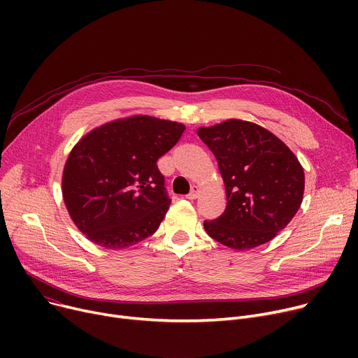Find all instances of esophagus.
Instances as JSON below:
<instances>
[{
  "label": "esophagus",
  "mask_w": 358,
  "mask_h": 358,
  "mask_svg": "<svg viewBox=\"0 0 358 358\" xmlns=\"http://www.w3.org/2000/svg\"><path fill=\"white\" fill-rule=\"evenodd\" d=\"M199 193H200V187L193 185V187H192V192H190L189 194H187V199H189V200H194V199H197Z\"/></svg>",
  "instance_id": "1"
}]
</instances>
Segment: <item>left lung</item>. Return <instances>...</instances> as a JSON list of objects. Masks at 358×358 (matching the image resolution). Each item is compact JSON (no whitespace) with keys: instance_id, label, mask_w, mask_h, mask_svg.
<instances>
[{"instance_id":"8db88e82","label":"left lung","mask_w":358,"mask_h":358,"mask_svg":"<svg viewBox=\"0 0 358 358\" xmlns=\"http://www.w3.org/2000/svg\"><path fill=\"white\" fill-rule=\"evenodd\" d=\"M213 152L227 190V209L204 229L222 245L243 251L285 229L303 200L305 173L289 146L270 130L229 119L197 129Z\"/></svg>"}]
</instances>
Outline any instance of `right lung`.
<instances>
[{
    "mask_svg": "<svg viewBox=\"0 0 358 358\" xmlns=\"http://www.w3.org/2000/svg\"><path fill=\"white\" fill-rule=\"evenodd\" d=\"M184 129L138 115L83 136L62 174L64 203L75 227L106 250L127 248L154 235L171 204L157 161Z\"/></svg>",
    "mask_w": 358,
    "mask_h": 358,
    "instance_id": "add662e5",
    "label": "right lung"
}]
</instances>
